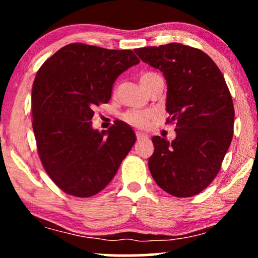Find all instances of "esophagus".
<instances>
[{
	"instance_id": "34e87169",
	"label": "esophagus",
	"mask_w": 258,
	"mask_h": 258,
	"mask_svg": "<svg viewBox=\"0 0 258 258\" xmlns=\"http://www.w3.org/2000/svg\"><path fill=\"white\" fill-rule=\"evenodd\" d=\"M136 137H137V140H139V141L148 140V135H146V134H143V133H140V132L136 133Z\"/></svg>"
}]
</instances>
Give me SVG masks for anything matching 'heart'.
<instances>
[{"mask_svg": "<svg viewBox=\"0 0 258 258\" xmlns=\"http://www.w3.org/2000/svg\"><path fill=\"white\" fill-rule=\"evenodd\" d=\"M158 77L157 74L154 73H144L141 75L140 81L141 84H142L143 88L147 87V84H149L151 81ZM124 119L130 124L134 126H137V128H144V126L148 125V123L153 117V112L151 111H143V110H129L126 111L124 116Z\"/></svg>", "mask_w": 258, "mask_h": 258, "instance_id": "heart-1", "label": "heart"}]
</instances>
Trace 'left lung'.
Returning a JSON list of instances; mask_svg holds the SVG:
<instances>
[{
    "mask_svg": "<svg viewBox=\"0 0 258 258\" xmlns=\"http://www.w3.org/2000/svg\"><path fill=\"white\" fill-rule=\"evenodd\" d=\"M135 52L163 73L167 123L176 125L171 142L153 137L150 174L172 196H195L214 181L230 147L235 119L230 91L216 63L200 49L169 43Z\"/></svg>",
    "mask_w": 258,
    "mask_h": 258,
    "instance_id": "1",
    "label": "left lung"
}]
</instances>
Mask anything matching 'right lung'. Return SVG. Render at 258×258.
Here are the masks:
<instances>
[{"mask_svg": "<svg viewBox=\"0 0 258 258\" xmlns=\"http://www.w3.org/2000/svg\"><path fill=\"white\" fill-rule=\"evenodd\" d=\"M140 59L133 50L70 43L38 69L31 93L37 153L51 181L75 197H91L114 178L136 141L117 122L98 133L94 108L108 103L112 84Z\"/></svg>", "mask_w": 258, "mask_h": 258, "instance_id": "obj_1", "label": "right lung"}]
</instances>
